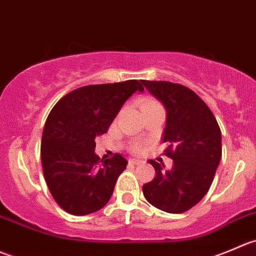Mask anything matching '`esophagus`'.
Here are the masks:
<instances>
[{"label":"esophagus","mask_w":256,"mask_h":256,"mask_svg":"<svg viewBox=\"0 0 256 256\" xmlns=\"http://www.w3.org/2000/svg\"><path fill=\"white\" fill-rule=\"evenodd\" d=\"M129 163L134 164V166H139V164H143V163H144V160H142V159L132 158V159H129Z\"/></svg>","instance_id":"1"}]
</instances>
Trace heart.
<instances>
[{
	"label": "heart",
	"instance_id": "1",
	"mask_svg": "<svg viewBox=\"0 0 256 256\" xmlns=\"http://www.w3.org/2000/svg\"><path fill=\"white\" fill-rule=\"evenodd\" d=\"M153 102H154V100H143V104H146V103H153ZM143 104H142V106H143ZM136 149V150H140L142 146H138Z\"/></svg>",
	"mask_w": 256,
	"mask_h": 256
}]
</instances>
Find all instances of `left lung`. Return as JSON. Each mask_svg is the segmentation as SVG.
I'll return each instance as SVG.
<instances>
[{
    "mask_svg": "<svg viewBox=\"0 0 256 256\" xmlns=\"http://www.w3.org/2000/svg\"><path fill=\"white\" fill-rule=\"evenodd\" d=\"M166 112L163 143L173 166L149 163L156 178L143 186L146 200L166 213L189 210L208 193L222 158V132L208 106L186 86L166 80H142Z\"/></svg>",
    "mask_w": 256,
    "mask_h": 256,
    "instance_id": "obj_1",
    "label": "left lung"
}]
</instances>
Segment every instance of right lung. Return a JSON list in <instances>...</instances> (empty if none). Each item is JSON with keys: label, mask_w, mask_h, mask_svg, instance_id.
Returning a JSON list of instances; mask_svg holds the SVG:
<instances>
[{"label": "right lung", "mask_w": 256, "mask_h": 256, "mask_svg": "<svg viewBox=\"0 0 256 256\" xmlns=\"http://www.w3.org/2000/svg\"><path fill=\"white\" fill-rule=\"evenodd\" d=\"M136 90L144 88L136 80L84 86L60 98L50 110L42 133V168L50 194L67 213H94L110 202L128 162L120 154L100 159L96 138L107 133Z\"/></svg>", "instance_id": "add662e5"}]
</instances>
